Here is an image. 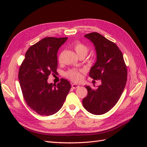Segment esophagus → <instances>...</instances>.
I'll return each mask as SVG.
<instances>
[{"instance_id":"esophagus-1","label":"esophagus","mask_w":147,"mask_h":147,"mask_svg":"<svg viewBox=\"0 0 147 147\" xmlns=\"http://www.w3.org/2000/svg\"><path fill=\"white\" fill-rule=\"evenodd\" d=\"M72 87L73 89H77V88H79L80 86L78 85V84H77L74 83V84H72Z\"/></svg>"}]
</instances>
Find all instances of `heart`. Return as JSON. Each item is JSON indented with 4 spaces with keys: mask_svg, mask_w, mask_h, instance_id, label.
<instances>
[{
    "mask_svg": "<svg viewBox=\"0 0 147 147\" xmlns=\"http://www.w3.org/2000/svg\"><path fill=\"white\" fill-rule=\"evenodd\" d=\"M73 48L74 49L75 51L76 52L77 55L78 56H83L85 57L87 55L89 51V48L86 45L78 42H75L74 44ZM61 59V55H60L59 56V60L60 61ZM66 75L69 78L75 82L80 80L82 78V75L80 72L79 71L75 70H72L69 71V72L67 73Z\"/></svg>",
    "mask_w": 147,
    "mask_h": 147,
    "instance_id": "b5f03b06",
    "label": "heart"
}]
</instances>
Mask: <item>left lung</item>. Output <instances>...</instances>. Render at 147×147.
Listing matches in <instances>:
<instances>
[{"label": "left lung", "mask_w": 147, "mask_h": 147, "mask_svg": "<svg viewBox=\"0 0 147 147\" xmlns=\"http://www.w3.org/2000/svg\"><path fill=\"white\" fill-rule=\"evenodd\" d=\"M84 37L94 44L97 56L89 74L102 83L96 89L86 86L88 94L82 100L83 105L92 114L102 115L112 109L121 97L127 81V67L122 53L115 43L97 32Z\"/></svg>", "instance_id": "1"}]
</instances>
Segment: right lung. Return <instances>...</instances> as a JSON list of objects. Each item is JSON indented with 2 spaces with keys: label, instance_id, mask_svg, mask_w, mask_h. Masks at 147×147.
Listing matches in <instances>:
<instances>
[{
  "label": "right lung",
  "instance_id": "1",
  "mask_svg": "<svg viewBox=\"0 0 147 147\" xmlns=\"http://www.w3.org/2000/svg\"><path fill=\"white\" fill-rule=\"evenodd\" d=\"M67 37H45L26 53L18 74L22 92L26 104L37 113L49 116L63 107L71 85L61 79L57 84L48 83L51 74H56L57 53Z\"/></svg>",
  "mask_w": 147,
  "mask_h": 147
}]
</instances>
